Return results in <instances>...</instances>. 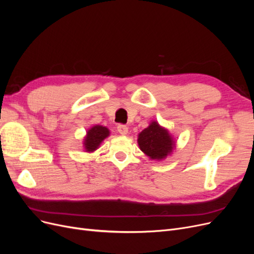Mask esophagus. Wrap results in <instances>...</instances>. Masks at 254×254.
<instances>
[{"mask_svg": "<svg viewBox=\"0 0 254 254\" xmlns=\"http://www.w3.org/2000/svg\"><path fill=\"white\" fill-rule=\"evenodd\" d=\"M118 131L121 134H127L128 132V127L126 125H123V124H119L118 125Z\"/></svg>", "mask_w": 254, "mask_h": 254, "instance_id": "obj_1", "label": "esophagus"}]
</instances>
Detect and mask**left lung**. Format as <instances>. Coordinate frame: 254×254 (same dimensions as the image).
<instances>
[{
    "label": "left lung",
    "mask_w": 254,
    "mask_h": 254,
    "mask_svg": "<svg viewBox=\"0 0 254 254\" xmlns=\"http://www.w3.org/2000/svg\"><path fill=\"white\" fill-rule=\"evenodd\" d=\"M137 143L145 155L153 160L164 159L175 146L167 130L159 126L157 122H152L143 130L139 134Z\"/></svg>",
    "instance_id": "8db88e82"
}]
</instances>
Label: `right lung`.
Segmentation results:
<instances>
[{
	"mask_svg": "<svg viewBox=\"0 0 254 254\" xmlns=\"http://www.w3.org/2000/svg\"><path fill=\"white\" fill-rule=\"evenodd\" d=\"M109 135V130L106 127L96 125L89 129L87 136L84 139V148L87 151H94L104 139Z\"/></svg>",
	"mask_w": 254,
	"mask_h": 254,
	"instance_id": "1",
	"label": "right lung"
}]
</instances>
